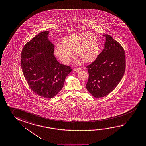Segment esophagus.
I'll list each match as a JSON object with an SVG mask.
<instances>
[{
    "label": "esophagus",
    "instance_id": "obj_1",
    "mask_svg": "<svg viewBox=\"0 0 146 146\" xmlns=\"http://www.w3.org/2000/svg\"><path fill=\"white\" fill-rule=\"evenodd\" d=\"M80 70H81V69L79 68H75L73 69L74 72H79Z\"/></svg>",
    "mask_w": 146,
    "mask_h": 146
}]
</instances>
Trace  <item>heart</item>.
<instances>
[{
    "label": "heart",
    "instance_id": "b5f03b06",
    "mask_svg": "<svg viewBox=\"0 0 146 146\" xmlns=\"http://www.w3.org/2000/svg\"><path fill=\"white\" fill-rule=\"evenodd\" d=\"M72 50L84 62H94L99 53L98 39L94 34L88 33L69 35L55 46V53L62 63L67 64L73 55Z\"/></svg>",
    "mask_w": 146,
    "mask_h": 146
}]
</instances>
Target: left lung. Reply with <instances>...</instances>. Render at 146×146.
<instances>
[{
	"label": "left lung",
	"mask_w": 146,
	"mask_h": 146,
	"mask_svg": "<svg viewBox=\"0 0 146 146\" xmlns=\"http://www.w3.org/2000/svg\"><path fill=\"white\" fill-rule=\"evenodd\" d=\"M105 37L104 48L96 60L87 66L86 89L95 98L108 95L119 84L124 74L126 60L124 50L109 35Z\"/></svg>",
	"instance_id": "left-lung-1"
}]
</instances>
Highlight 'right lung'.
Wrapping results in <instances>:
<instances>
[{
    "label": "right lung",
    "instance_id": "obj_1",
    "mask_svg": "<svg viewBox=\"0 0 146 146\" xmlns=\"http://www.w3.org/2000/svg\"><path fill=\"white\" fill-rule=\"evenodd\" d=\"M49 31L38 34L24 45L21 52V68L30 88L39 96L51 98L62 89L70 67L58 62L54 46L48 38Z\"/></svg>",
    "mask_w": 146,
    "mask_h": 146
}]
</instances>
